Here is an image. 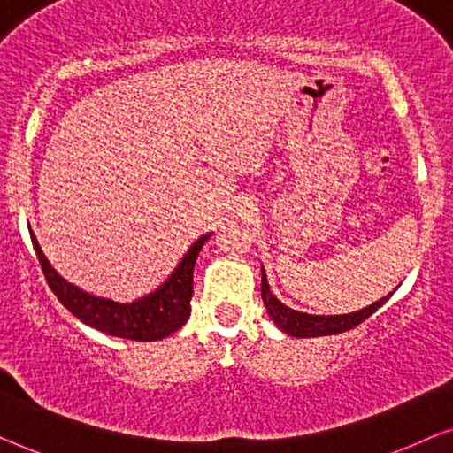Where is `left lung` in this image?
Masks as SVG:
<instances>
[{
    "mask_svg": "<svg viewBox=\"0 0 453 453\" xmlns=\"http://www.w3.org/2000/svg\"><path fill=\"white\" fill-rule=\"evenodd\" d=\"M262 299H264L265 309H268L270 318L274 319V324L280 327L282 332H287L288 336H296V338H313V336H332V334H342L346 330H352V327L363 324L369 315H373L377 309L389 299V295L383 296L381 301L373 303V305L361 309V311L357 313L307 315V313L293 311V309L282 305V303L272 295L268 280H265L264 268H262Z\"/></svg>",
    "mask_w": 453,
    "mask_h": 453,
    "instance_id": "8db88e82",
    "label": "left lung"
}]
</instances>
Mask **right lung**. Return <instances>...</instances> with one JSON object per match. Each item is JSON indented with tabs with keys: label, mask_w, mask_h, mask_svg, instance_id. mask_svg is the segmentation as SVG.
<instances>
[{
	"label": "right lung",
	"mask_w": 453,
	"mask_h": 453,
	"mask_svg": "<svg viewBox=\"0 0 453 453\" xmlns=\"http://www.w3.org/2000/svg\"><path fill=\"white\" fill-rule=\"evenodd\" d=\"M210 234H203L189 247L181 264L177 265L169 280L157 293L144 296L135 303H115L109 299H98L73 284L65 282L58 272L51 268L47 257L42 256L39 243L33 239V247L39 257V264L45 274V280L53 295L58 296L72 315L80 321L96 327L104 334L117 338L138 340V342H152L163 340L169 334L177 332L189 318L191 295H194V265L202 245Z\"/></svg>",
	"instance_id": "add662e5"
}]
</instances>
